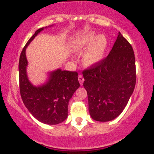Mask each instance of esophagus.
Instances as JSON below:
<instances>
[{
  "instance_id": "1",
  "label": "esophagus",
  "mask_w": 154,
  "mask_h": 154,
  "mask_svg": "<svg viewBox=\"0 0 154 154\" xmlns=\"http://www.w3.org/2000/svg\"><path fill=\"white\" fill-rule=\"evenodd\" d=\"M78 80H79V84H80V85H82L84 81H85V79H84L82 75H79L78 76Z\"/></svg>"
}]
</instances>
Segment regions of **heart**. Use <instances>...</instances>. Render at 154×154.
Returning <instances> with one entry per match:
<instances>
[{
    "label": "heart",
    "instance_id": "heart-1",
    "mask_svg": "<svg viewBox=\"0 0 154 154\" xmlns=\"http://www.w3.org/2000/svg\"><path fill=\"white\" fill-rule=\"evenodd\" d=\"M108 47V40L104 35L89 32L81 36L75 44V49L81 52L86 49L82 55V63L87 66L96 65L104 58Z\"/></svg>",
    "mask_w": 154,
    "mask_h": 154
}]
</instances>
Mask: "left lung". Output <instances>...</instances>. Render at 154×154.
I'll list each match as a JSON object with an SVG mask.
<instances>
[{"mask_svg": "<svg viewBox=\"0 0 154 154\" xmlns=\"http://www.w3.org/2000/svg\"><path fill=\"white\" fill-rule=\"evenodd\" d=\"M82 74L91 117L102 122L114 119L123 112L135 87L133 48L119 32L107 57Z\"/></svg>", "mask_w": 154, "mask_h": 154, "instance_id": "left-lung-1", "label": "left lung"}]
</instances>
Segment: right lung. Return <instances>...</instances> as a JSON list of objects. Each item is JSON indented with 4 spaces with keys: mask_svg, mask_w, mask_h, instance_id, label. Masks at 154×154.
Segmentation results:
<instances>
[{
    "mask_svg": "<svg viewBox=\"0 0 154 154\" xmlns=\"http://www.w3.org/2000/svg\"><path fill=\"white\" fill-rule=\"evenodd\" d=\"M48 27L36 30L23 49L19 60V81L23 102L30 114L42 123L55 125L67 119L69 102L79 87V83L77 72L62 70L60 68L48 72L46 82L40 85H34L29 79L26 48L41 31Z\"/></svg>",
    "mask_w": 154,
    "mask_h": 154,
    "instance_id": "obj_1",
    "label": "right lung"
}]
</instances>
